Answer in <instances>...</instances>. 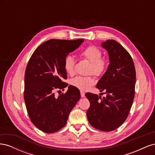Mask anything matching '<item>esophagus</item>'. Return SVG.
<instances>
[{
  "mask_svg": "<svg viewBox=\"0 0 155 155\" xmlns=\"http://www.w3.org/2000/svg\"><path fill=\"white\" fill-rule=\"evenodd\" d=\"M81 96L82 97H84L85 96V92H83V91H81Z\"/></svg>",
  "mask_w": 155,
  "mask_h": 155,
  "instance_id": "esophagus-1",
  "label": "esophagus"
}]
</instances>
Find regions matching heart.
<instances>
[{"instance_id": "obj_1", "label": "heart", "mask_w": 155, "mask_h": 155, "mask_svg": "<svg viewBox=\"0 0 155 155\" xmlns=\"http://www.w3.org/2000/svg\"><path fill=\"white\" fill-rule=\"evenodd\" d=\"M81 56L90 62L88 73H92L96 76H100L104 73L107 67V63L104 59H101V50L95 46H89L84 49L81 53ZM75 60L72 56H67L64 61V68L66 72L72 76L74 74ZM70 84L79 90L87 91L94 84V79L92 76H77L71 79Z\"/></svg>"}]
</instances>
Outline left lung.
Returning a JSON list of instances; mask_svg holds the SVG:
<instances>
[{
    "mask_svg": "<svg viewBox=\"0 0 155 155\" xmlns=\"http://www.w3.org/2000/svg\"><path fill=\"white\" fill-rule=\"evenodd\" d=\"M101 46L107 51L109 64L96 88L107 96L101 98L85 94L91 104L87 116L93 127L109 132L118 128L127 118L134 97L136 71L131 56L118 42L107 40Z\"/></svg>",
    "mask_w": 155,
    "mask_h": 155,
    "instance_id": "obj_1",
    "label": "left lung"
}]
</instances>
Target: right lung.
Here are the masks:
<instances>
[{
    "label": "right lung",
    "mask_w": 155,
    "mask_h": 155,
    "mask_svg": "<svg viewBox=\"0 0 155 155\" xmlns=\"http://www.w3.org/2000/svg\"><path fill=\"white\" fill-rule=\"evenodd\" d=\"M84 39H50L33 53L25 75L24 98L28 114L37 129L46 133L57 132L66 125L70 112L80 99L79 89L69 85L65 94L55 96V89L68 84L64 68L67 56Z\"/></svg>",
    "instance_id": "1"
}]
</instances>
